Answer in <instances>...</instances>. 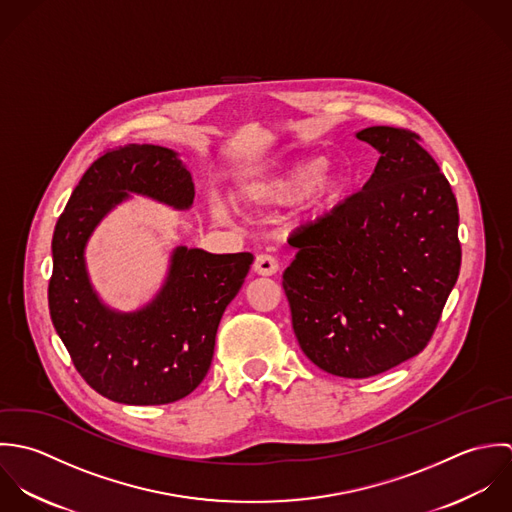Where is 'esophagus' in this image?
I'll return each mask as SVG.
<instances>
[{
    "mask_svg": "<svg viewBox=\"0 0 512 512\" xmlns=\"http://www.w3.org/2000/svg\"><path fill=\"white\" fill-rule=\"evenodd\" d=\"M253 269H255L259 275H265V277H269V275H275V273H279V269H281V263H279V259H277L275 255H269V253H261V255H257Z\"/></svg>",
    "mask_w": 512,
    "mask_h": 512,
    "instance_id": "1",
    "label": "esophagus"
}]
</instances>
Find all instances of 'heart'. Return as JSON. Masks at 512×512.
Listing matches in <instances>:
<instances>
[{
    "instance_id": "obj_1",
    "label": "heart",
    "mask_w": 512,
    "mask_h": 512,
    "mask_svg": "<svg viewBox=\"0 0 512 512\" xmlns=\"http://www.w3.org/2000/svg\"><path fill=\"white\" fill-rule=\"evenodd\" d=\"M324 160H312L307 164H301L277 178H265V180H257L245 186L243 194L247 200L257 202V204H289V202H297L308 196L316 182L320 180V176L324 174ZM342 182L340 178H326L324 182V192L326 196H334L340 190ZM213 217L223 219L225 211L219 205L211 207Z\"/></svg>"
}]
</instances>
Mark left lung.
<instances>
[{"label": "left lung", "instance_id": "1", "mask_svg": "<svg viewBox=\"0 0 512 512\" xmlns=\"http://www.w3.org/2000/svg\"><path fill=\"white\" fill-rule=\"evenodd\" d=\"M380 152L364 188L297 229L283 273L308 360L340 378H372L431 340L461 269L459 209L447 178L408 128L356 134Z\"/></svg>", "mask_w": 512, "mask_h": 512}]
</instances>
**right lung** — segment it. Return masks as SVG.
<instances>
[{
	"instance_id": "right-lung-1",
	"label": "right lung",
	"mask_w": 512,
	"mask_h": 512,
	"mask_svg": "<svg viewBox=\"0 0 512 512\" xmlns=\"http://www.w3.org/2000/svg\"><path fill=\"white\" fill-rule=\"evenodd\" d=\"M128 192L190 207L194 182L176 154L152 144L106 150L83 174L53 233L51 320L81 378L104 398L162 406L205 378L219 320L251 269V253L176 249L166 287L150 307L114 314L95 297L83 249L104 213Z\"/></svg>"
}]
</instances>
